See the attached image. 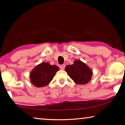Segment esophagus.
<instances>
[{"mask_svg": "<svg viewBox=\"0 0 125 125\" xmlns=\"http://www.w3.org/2000/svg\"><path fill=\"white\" fill-rule=\"evenodd\" d=\"M65 67V64H62V65H60V68L61 69H62V70H63V69H64Z\"/></svg>", "mask_w": 125, "mask_h": 125, "instance_id": "esophagus-1", "label": "esophagus"}]
</instances>
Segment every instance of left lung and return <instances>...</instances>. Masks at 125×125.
Wrapping results in <instances>:
<instances>
[{"instance_id":"8db88e82","label":"left lung","mask_w":125,"mask_h":125,"mask_svg":"<svg viewBox=\"0 0 125 125\" xmlns=\"http://www.w3.org/2000/svg\"><path fill=\"white\" fill-rule=\"evenodd\" d=\"M65 71L73 81L78 84H85L91 79L92 71L85 63L76 60L74 64L68 65Z\"/></svg>"}]
</instances>
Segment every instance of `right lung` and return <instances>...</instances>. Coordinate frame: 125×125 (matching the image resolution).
Returning a JSON list of instances; mask_svg holds the SVG:
<instances>
[{"mask_svg":"<svg viewBox=\"0 0 125 125\" xmlns=\"http://www.w3.org/2000/svg\"><path fill=\"white\" fill-rule=\"evenodd\" d=\"M58 71L59 68L56 65H51L48 63H41L31 72V83L37 87H43L47 85Z\"/></svg>","mask_w":125,"mask_h":125,"instance_id":"obj_1","label":"right lung"}]
</instances>
